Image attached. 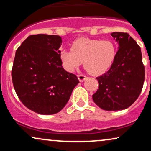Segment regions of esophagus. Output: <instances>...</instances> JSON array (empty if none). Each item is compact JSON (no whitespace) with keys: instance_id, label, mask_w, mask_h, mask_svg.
I'll return each instance as SVG.
<instances>
[{"instance_id":"obj_1","label":"esophagus","mask_w":151,"mask_h":151,"mask_svg":"<svg viewBox=\"0 0 151 151\" xmlns=\"http://www.w3.org/2000/svg\"><path fill=\"white\" fill-rule=\"evenodd\" d=\"M77 77H78V79H79V81H81V82L84 81L86 79V76L83 75V74H79V75H78Z\"/></svg>"}]
</instances>
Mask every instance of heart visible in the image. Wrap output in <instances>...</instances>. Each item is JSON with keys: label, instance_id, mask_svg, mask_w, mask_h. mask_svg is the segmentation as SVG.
Listing matches in <instances>:
<instances>
[{"label": "heart", "instance_id": "1", "mask_svg": "<svg viewBox=\"0 0 151 151\" xmlns=\"http://www.w3.org/2000/svg\"><path fill=\"white\" fill-rule=\"evenodd\" d=\"M71 51L62 50L60 53L65 70L73 72L83 65L94 76L104 74L111 68L116 57V45L111 40L81 37L71 44Z\"/></svg>", "mask_w": 151, "mask_h": 151}]
</instances>
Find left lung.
Here are the masks:
<instances>
[{
  "label": "left lung",
  "instance_id": "left-lung-1",
  "mask_svg": "<svg viewBox=\"0 0 151 151\" xmlns=\"http://www.w3.org/2000/svg\"><path fill=\"white\" fill-rule=\"evenodd\" d=\"M119 44L116 57L110 70L96 78L99 89L93 101L106 111L129 108L139 96L145 79L141 47L127 32H114Z\"/></svg>",
  "mask_w": 151,
  "mask_h": 151
}]
</instances>
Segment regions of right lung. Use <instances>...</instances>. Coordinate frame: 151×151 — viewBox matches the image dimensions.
<instances>
[{"label":"right lung","mask_w":151,"mask_h":151,"mask_svg":"<svg viewBox=\"0 0 151 151\" xmlns=\"http://www.w3.org/2000/svg\"><path fill=\"white\" fill-rule=\"evenodd\" d=\"M62 38L32 35L17 49L12 69L15 92L27 109L42 115L58 113L67 104L79 84L67 72L60 58Z\"/></svg>","instance_id":"obj_1"}]
</instances>
